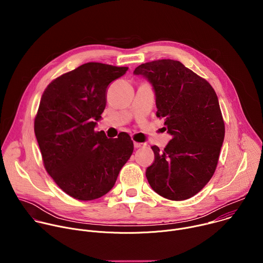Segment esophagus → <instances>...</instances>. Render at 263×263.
<instances>
[{
	"instance_id": "34e87169",
	"label": "esophagus",
	"mask_w": 263,
	"mask_h": 263,
	"mask_svg": "<svg viewBox=\"0 0 263 263\" xmlns=\"http://www.w3.org/2000/svg\"><path fill=\"white\" fill-rule=\"evenodd\" d=\"M145 144L144 143H141V142H136L134 141V147L135 148H139V147H143Z\"/></svg>"
}]
</instances>
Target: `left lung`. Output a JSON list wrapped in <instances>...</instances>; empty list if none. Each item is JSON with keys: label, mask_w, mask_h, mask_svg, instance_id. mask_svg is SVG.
Returning a JSON list of instances; mask_svg holds the SVG:
<instances>
[{"label": "left lung", "mask_w": 263, "mask_h": 263, "mask_svg": "<svg viewBox=\"0 0 263 263\" xmlns=\"http://www.w3.org/2000/svg\"><path fill=\"white\" fill-rule=\"evenodd\" d=\"M152 84L157 118L164 119L172 139L145 171L154 192L182 201L197 195L213 176L224 137V124L212 86L180 61L142 63L134 70Z\"/></svg>", "instance_id": "8db88e82"}]
</instances>
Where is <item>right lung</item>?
Instances as JSON below:
<instances>
[{"label":"right lung","instance_id":"obj_1","mask_svg":"<svg viewBox=\"0 0 263 263\" xmlns=\"http://www.w3.org/2000/svg\"><path fill=\"white\" fill-rule=\"evenodd\" d=\"M128 67L88 62L53 80L45 89L34 121L46 171L73 199L106 195L133 152L130 136L107 138L97 132L109 84Z\"/></svg>","mask_w":263,"mask_h":263}]
</instances>
